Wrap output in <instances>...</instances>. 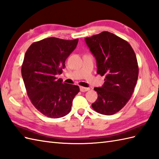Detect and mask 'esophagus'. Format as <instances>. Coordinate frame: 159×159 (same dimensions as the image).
<instances>
[{
	"label": "esophagus",
	"mask_w": 159,
	"mask_h": 159,
	"mask_svg": "<svg viewBox=\"0 0 159 159\" xmlns=\"http://www.w3.org/2000/svg\"><path fill=\"white\" fill-rule=\"evenodd\" d=\"M90 89L89 88H87V87H80V92H87V91H89Z\"/></svg>",
	"instance_id": "1"
}]
</instances>
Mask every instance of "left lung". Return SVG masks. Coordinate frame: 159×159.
Here are the masks:
<instances>
[{
  "label": "left lung",
  "instance_id": "8db88e82",
  "mask_svg": "<svg viewBox=\"0 0 159 159\" xmlns=\"http://www.w3.org/2000/svg\"><path fill=\"white\" fill-rule=\"evenodd\" d=\"M85 40L96 59L97 73L105 76L103 86L94 88L98 99L92 107L100 114L113 115L133 93L139 74L136 55L129 43L108 31Z\"/></svg>",
  "mask_w": 159,
  "mask_h": 159
}]
</instances>
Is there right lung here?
Returning a JSON list of instances; mask_svg holds the SVG:
<instances>
[{"label": "right lung", "mask_w": 159, "mask_h": 159, "mask_svg": "<svg viewBox=\"0 0 159 159\" xmlns=\"http://www.w3.org/2000/svg\"><path fill=\"white\" fill-rule=\"evenodd\" d=\"M79 39L49 38L33 43L25 53L22 76L27 95L40 113L51 118L66 116L71 111L79 87L62 83L65 61L76 48Z\"/></svg>", "instance_id": "add662e5"}]
</instances>
